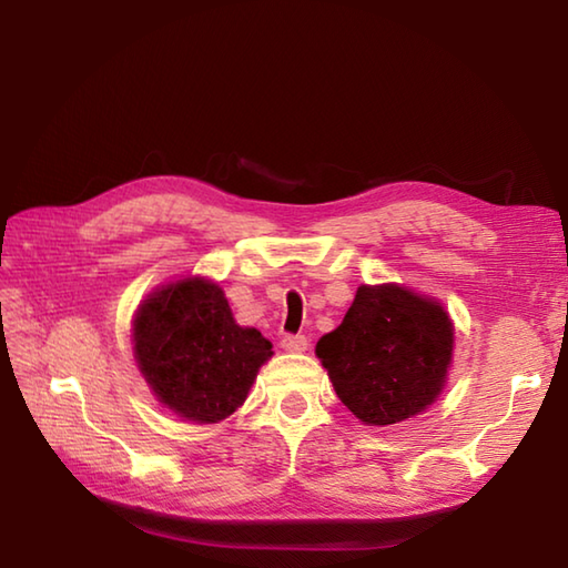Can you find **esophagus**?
<instances>
[{
    "label": "esophagus",
    "instance_id": "obj_1",
    "mask_svg": "<svg viewBox=\"0 0 568 568\" xmlns=\"http://www.w3.org/2000/svg\"><path fill=\"white\" fill-rule=\"evenodd\" d=\"M281 346H283V352H287V354H303V352H307L310 342H307V336H303V334H285L281 339Z\"/></svg>",
    "mask_w": 568,
    "mask_h": 568
}]
</instances>
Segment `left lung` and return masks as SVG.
Wrapping results in <instances>:
<instances>
[{
    "mask_svg": "<svg viewBox=\"0 0 568 568\" xmlns=\"http://www.w3.org/2000/svg\"><path fill=\"white\" fill-rule=\"evenodd\" d=\"M339 400L368 427L405 422L442 395L454 322L434 297L405 285H361L344 322L315 348Z\"/></svg>",
    "mask_w": 568,
    "mask_h": 568,
    "instance_id": "8db88e82",
    "label": "left lung"
}]
</instances>
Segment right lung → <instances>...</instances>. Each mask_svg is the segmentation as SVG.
<instances>
[{"instance_id": "1", "label": "right lung", "mask_w": 568, "mask_h": 568, "mask_svg": "<svg viewBox=\"0 0 568 568\" xmlns=\"http://www.w3.org/2000/svg\"><path fill=\"white\" fill-rule=\"evenodd\" d=\"M141 376L178 417L214 425L244 405L273 344L236 324L224 291L202 275L155 287L131 322Z\"/></svg>"}]
</instances>
